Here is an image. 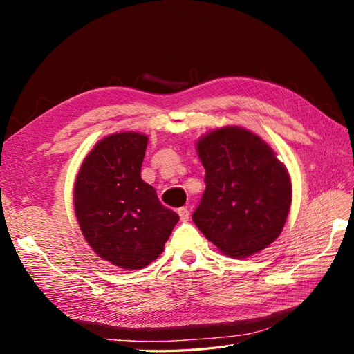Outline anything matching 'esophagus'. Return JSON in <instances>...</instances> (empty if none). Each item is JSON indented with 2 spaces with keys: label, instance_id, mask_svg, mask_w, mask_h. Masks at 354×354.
<instances>
[{
  "label": "esophagus",
  "instance_id": "obj_1",
  "mask_svg": "<svg viewBox=\"0 0 354 354\" xmlns=\"http://www.w3.org/2000/svg\"><path fill=\"white\" fill-rule=\"evenodd\" d=\"M178 216H180V220H181V221H187V220H189V216H190V212H189L187 207L178 208Z\"/></svg>",
  "mask_w": 354,
  "mask_h": 354
}]
</instances>
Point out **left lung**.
Returning a JSON list of instances; mask_svg holds the SVG:
<instances>
[{
    "instance_id": "8db88e82",
    "label": "left lung",
    "mask_w": 354,
    "mask_h": 354,
    "mask_svg": "<svg viewBox=\"0 0 354 354\" xmlns=\"http://www.w3.org/2000/svg\"><path fill=\"white\" fill-rule=\"evenodd\" d=\"M198 156L205 192L192 214L196 227L233 259H246L279 236L291 207L286 167L273 149L242 127L201 137Z\"/></svg>"
}]
</instances>
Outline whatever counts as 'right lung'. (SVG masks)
Listing matches in <instances>:
<instances>
[{"label": "right lung", "instance_id": "right-lung-1", "mask_svg": "<svg viewBox=\"0 0 354 354\" xmlns=\"http://www.w3.org/2000/svg\"><path fill=\"white\" fill-rule=\"evenodd\" d=\"M146 147L140 133L104 137L75 180L73 207L85 241L120 269H143L156 260L180 218L142 180Z\"/></svg>", "mask_w": 354, "mask_h": 354}]
</instances>
